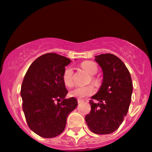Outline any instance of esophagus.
Segmentation results:
<instances>
[{"label": "esophagus", "instance_id": "esophagus-1", "mask_svg": "<svg viewBox=\"0 0 152 152\" xmlns=\"http://www.w3.org/2000/svg\"><path fill=\"white\" fill-rule=\"evenodd\" d=\"M83 101H84V100H81V99H78V100H77L78 103H82Z\"/></svg>", "mask_w": 152, "mask_h": 152}]
</instances>
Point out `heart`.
<instances>
[{
	"label": "heart",
	"instance_id": "1",
	"mask_svg": "<svg viewBox=\"0 0 152 152\" xmlns=\"http://www.w3.org/2000/svg\"><path fill=\"white\" fill-rule=\"evenodd\" d=\"M81 68L86 71H87L91 75V81L95 85L98 86L100 84V80L99 78L94 75L97 72L98 68L97 64L92 61H84L81 64ZM63 81L66 87H71L74 84L73 80V70L71 66H68L65 68L63 73ZM95 92V89L93 85L84 86V87H77L70 92V95L72 97H78V98H84L87 96L93 95Z\"/></svg>",
	"mask_w": 152,
	"mask_h": 152
}]
</instances>
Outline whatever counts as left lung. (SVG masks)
<instances>
[{
  "label": "left lung",
  "mask_w": 152,
  "mask_h": 152,
  "mask_svg": "<svg viewBox=\"0 0 152 152\" xmlns=\"http://www.w3.org/2000/svg\"><path fill=\"white\" fill-rule=\"evenodd\" d=\"M95 60L103 70V80L99 92L89 100L91 111L85 120L92 132L106 135L117 130L127 114L132 81L127 67L116 56L102 54Z\"/></svg>",
  "instance_id": "left-lung-1"
}]
</instances>
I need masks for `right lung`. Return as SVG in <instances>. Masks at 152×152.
I'll return each mask as SVG.
<instances>
[{
  "instance_id": "add662e5",
  "label": "right lung",
  "mask_w": 152,
  "mask_h": 152,
  "mask_svg": "<svg viewBox=\"0 0 152 152\" xmlns=\"http://www.w3.org/2000/svg\"><path fill=\"white\" fill-rule=\"evenodd\" d=\"M70 63V59L56 53L44 54L30 65L22 81V110L27 124L43 138L61 134L67 117L78 105L74 97L65 99L68 90L62 77Z\"/></svg>"
}]
</instances>
